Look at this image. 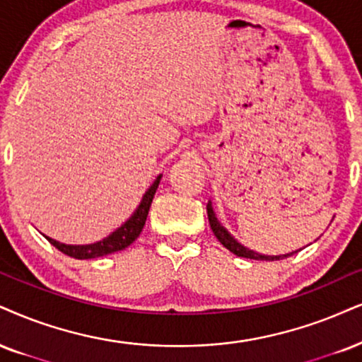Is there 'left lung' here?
Segmentation results:
<instances>
[{
    "mask_svg": "<svg viewBox=\"0 0 362 362\" xmlns=\"http://www.w3.org/2000/svg\"><path fill=\"white\" fill-rule=\"evenodd\" d=\"M206 211H208L209 225H211V230L218 238V242H220L225 248H228L231 253H235L236 257L250 258V260H282V258H287L290 255H293V253H297V252H292V253H287V255H280V257H267V255H260V253L252 252V250L245 248L243 245H240L238 242H236L233 236H231L228 231L223 228V226L220 225V221L216 220L215 211H213V208H211V203L206 204Z\"/></svg>",
    "mask_w": 362,
    "mask_h": 362,
    "instance_id": "left-lung-1",
    "label": "left lung"
}]
</instances>
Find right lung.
I'll return each instance as SVG.
<instances>
[{"mask_svg":"<svg viewBox=\"0 0 362 362\" xmlns=\"http://www.w3.org/2000/svg\"><path fill=\"white\" fill-rule=\"evenodd\" d=\"M159 181H160V176L156 177L153 186L147 189V193L144 194V198H142L139 208L134 211V215L129 218L120 228L115 230L112 235H109L107 238L102 240V242H97L92 245H65V243L57 242V240L48 238V236L47 240L53 245V247L60 250L62 253H65V255L72 258H78V260L104 257V255H109V253L120 252V250L127 248L132 242H136V238L141 235L142 228H144L147 213H149L151 203H153V198L156 194V189H158L159 186Z\"/></svg>","mask_w":362,"mask_h":362,"instance_id":"obj_1","label":"right lung"}]
</instances>
